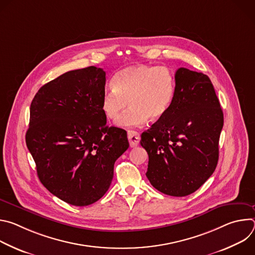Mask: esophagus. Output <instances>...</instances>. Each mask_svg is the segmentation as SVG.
Masks as SVG:
<instances>
[{
    "label": "esophagus",
    "mask_w": 255,
    "mask_h": 255,
    "mask_svg": "<svg viewBox=\"0 0 255 255\" xmlns=\"http://www.w3.org/2000/svg\"><path fill=\"white\" fill-rule=\"evenodd\" d=\"M128 140H129V144L131 147H135L139 144L140 141V135L138 132L134 131V130H130L128 131Z\"/></svg>",
    "instance_id": "esophagus-1"
}]
</instances>
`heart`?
I'll return each instance as SVG.
<instances>
[{"label":"heart","instance_id":"b5f03b06","mask_svg":"<svg viewBox=\"0 0 255 255\" xmlns=\"http://www.w3.org/2000/svg\"><path fill=\"white\" fill-rule=\"evenodd\" d=\"M112 90L107 91L101 101V110L108 120L119 122L121 127L141 126L148 118L160 119L169 109L174 93L175 80L164 66L138 64L123 68L112 79Z\"/></svg>","mask_w":255,"mask_h":255}]
</instances>
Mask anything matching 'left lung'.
<instances>
[{"instance_id": "1", "label": "left lung", "mask_w": 255, "mask_h": 255, "mask_svg": "<svg viewBox=\"0 0 255 255\" xmlns=\"http://www.w3.org/2000/svg\"><path fill=\"white\" fill-rule=\"evenodd\" d=\"M167 112L141 135L148 153L146 176L159 192L185 197L214 172L224 117L209 77L180 67Z\"/></svg>"}]
</instances>
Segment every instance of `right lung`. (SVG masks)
Instances as JSON below:
<instances>
[{
	"mask_svg": "<svg viewBox=\"0 0 255 255\" xmlns=\"http://www.w3.org/2000/svg\"><path fill=\"white\" fill-rule=\"evenodd\" d=\"M106 72L89 66L42 86L30 106L27 147L42 185L63 202L84 207L110 187L127 132L108 127L101 110Z\"/></svg>",
	"mask_w": 255,
	"mask_h": 255,
	"instance_id": "add662e5",
	"label": "right lung"
}]
</instances>
